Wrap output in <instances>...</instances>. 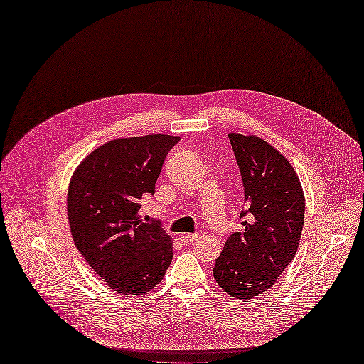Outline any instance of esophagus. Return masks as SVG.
<instances>
[{"instance_id":"obj_1","label":"esophagus","mask_w":364,"mask_h":364,"mask_svg":"<svg viewBox=\"0 0 364 364\" xmlns=\"http://www.w3.org/2000/svg\"><path fill=\"white\" fill-rule=\"evenodd\" d=\"M198 237V233H183L181 235V241L183 244H191L193 241H196Z\"/></svg>"}]
</instances>
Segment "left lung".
I'll list each match as a JSON object with an SVG mask.
<instances>
[{
  "instance_id": "obj_1",
  "label": "left lung",
  "mask_w": 364,
  "mask_h": 364,
  "mask_svg": "<svg viewBox=\"0 0 364 364\" xmlns=\"http://www.w3.org/2000/svg\"><path fill=\"white\" fill-rule=\"evenodd\" d=\"M244 183L242 232H233L215 260L214 277L229 295L268 291L294 260L304 224V194L292 166L255 135L229 134Z\"/></svg>"
}]
</instances>
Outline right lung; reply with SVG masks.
Returning a JSON list of instances; mask_svg holds the SVG:
<instances>
[{
	"label": "right lung",
	"instance_id": "add662e5",
	"mask_svg": "<svg viewBox=\"0 0 364 364\" xmlns=\"http://www.w3.org/2000/svg\"><path fill=\"white\" fill-rule=\"evenodd\" d=\"M179 136L144 135L112 140L75 170L68 193L73 242L107 284L123 295H143L164 279L171 237L159 220L140 218L141 200Z\"/></svg>",
	"mask_w": 364,
	"mask_h": 364
}]
</instances>
